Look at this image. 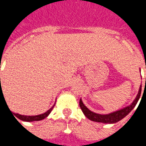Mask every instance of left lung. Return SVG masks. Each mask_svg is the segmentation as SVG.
<instances>
[{"label":"left lung","instance_id":"obj_1","mask_svg":"<svg viewBox=\"0 0 146 146\" xmlns=\"http://www.w3.org/2000/svg\"><path fill=\"white\" fill-rule=\"evenodd\" d=\"M141 84L140 85V88H139L138 95L136 96V98H135V100L132 102L131 104L127 106H126V107L123 108L121 110H116V111H114L113 113H108V114H99V113H96L92 112V111H91L84 104V102L81 100V98L80 100V109L82 110L84 114L85 115L86 117L88 118L92 121L102 123H117L119 120H121L123 118H124L127 115H128L129 113L131 112V110L135 107V106L138 103V100L140 98V96H141Z\"/></svg>","mask_w":146,"mask_h":146}]
</instances>
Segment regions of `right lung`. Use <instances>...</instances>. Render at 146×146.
<instances>
[{"instance_id": "1", "label": "right lung", "mask_w": 146, "mask_h": 146, "mask_svg": "<svg viewBox=\"0 0 146 146\" xmlns=\"http://www.w3.org/2000/svg\"><path fill=\"white\" fill-rule=\"evenodd\" d=\"M1 80V78H0ZM1 83V82H0ZM2 92V89H1V88H0V94ZM54 105H53V106L51 108V109H49V110L47 111V112H45L44 113H42V114H40V115H36V116H25V115H21V114H19V113H14L15 116L17 117L18 119H21V120H23V121H27V122H33V121H39V120H42V119H45L47 116L51 113V112L52 111V109L54 108ZM12 113V112H11Z\"/></svg>"}]
</instances>
